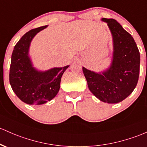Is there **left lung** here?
I'll return each instance as SVG.
<instances>
[{
    "instance_id": "obj_1",
    "label": "left lung",
    "mask_w": 147,
    "mask_h": 147,
    "mask_svg": "<svg viewBox=\"0 0 147 147\" xmlns=\"http://www.w3.org/2000/svg\"><path fill=\"white\" fill-rule=\"evenodd\" d=\"M113 38V59L110 67L102 73L82 67L91 92L100 100L118 103L135 89L140 73V55L130 33L114 19L102 18Z\"/></svg>"
}]
</instances>
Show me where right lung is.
Segmentation results:
<instances>
[{"mask_svg":"<svg viewBox=\"0 0 147 147\" xmlns=\"http://www.w3.org/2000/svg\"><path fill=\"white\" fill-rule=\"evenodd\" d=\"M47 26L29 30L14 46L11 58L9 83L17 96L28 105H42L52 100L60 88L61 77L69 65L41 72L32 65L28 56L31 40Z\"/></svg>","mask_w":147,"mask_h":147,"instance_id":"right-lung-1","label":"right lung"}]
</instances>
